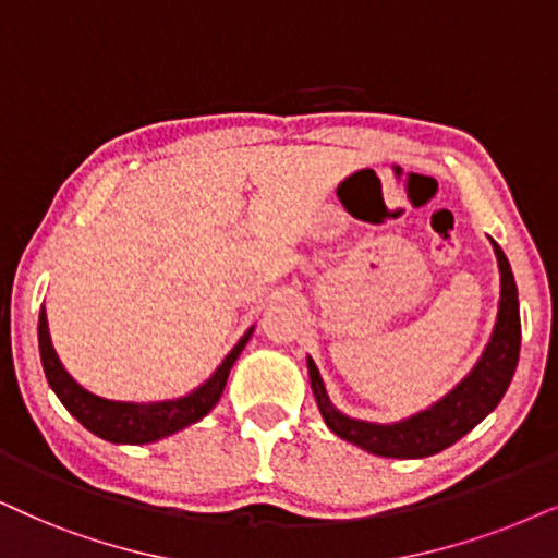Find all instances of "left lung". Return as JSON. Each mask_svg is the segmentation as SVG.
Here are the masks:
<instances>
[{
	"mask_svg": "<svg viewBox=\"0 0 558 558\" xmlns=\"http://www.w3.org/2000/svg\"><path fill=\"white\" fill-rule=\"evenodd\" d=\"M495 244V255L502 275V291H499V314L495 324V335L486 344L482 361L469 373L446 399L437 401L427 412L417 417H409L397 425H373L344 417L331 407L324 389L319 371L312 357H308V376H312V389L319 404V412L327 427L342 440L352 446L368 450V453L386 458H425L435 456L456 440H461L469 429H474L486 414L499 404L510 386L512 373L518 368L520 357V308H518V288L507 263L505 252Z\"/></svg>",
	"mask_w": 558,
	"mask_h": 558,
	"instance_id": "obj_1",
	"label": "left lung"
}]
</instances>
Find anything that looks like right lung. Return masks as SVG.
Returning a JSON list of instances; mask_svg holds the SVG:
<instances>
[{
    "label": "right lung",
    "mask_w": 558,
    "mask_h": 558,
    "mask_svg": "<svg viewBox=\"0 0 558 558\" xmlns=\"http://www.w3.org/2000/svg\"><path fill=\"white\" fill-rule=\"evenodd\" d=\"M252 337V329L239 340L234 350L229 352L227 361L218 365V371L210 376L201 389L190 393V397L174 399V401H157V404H125V401H110L100 399L87 389H82L76 380L63 371L56 350L48 337V322L46 312H40L38 319V344H40V361H44V371L48 384L61 399V404L82 422L89 433L110 442H129V446H138V442H154L159 437H167L178 429L193 425L201 417H206L216 401L221 399L223 386H227L229 371L239 352L244 350L246 340Z\"/></svg>",
    "instance_id": "1"
}]
</instances>
